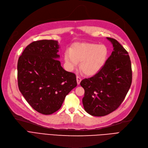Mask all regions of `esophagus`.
<instances>
[{
  "instance_id": "1",
  "label": "esophagus",
  "mask_w": 148,
  "mask_h": 148,
  "mask_svg": "<svg viewBox=\"0 0 148 148\" xmlns=\"http://www.w3.org/2000/svg\"><path fill=\"white\" fill-rule=\"evenodd\" d=\"M76 79H77V85H79L81 80H82V79H81V78L79 77V76H77V77H76Z\"/></svg>"
}]
</instances>
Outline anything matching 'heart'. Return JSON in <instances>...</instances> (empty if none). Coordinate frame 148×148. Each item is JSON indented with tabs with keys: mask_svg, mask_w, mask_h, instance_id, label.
<instances>
[{
	"mask_svg": "<svg viewBox=\"0 0 148 148\" xmlns=\"http://www.w3.org/2000/svg\"><path fill=\"white\" fill-rule=\"evenodd\" d=\"M106 46L93 43H75L66 50L64 60L70 69L80 63V70L86 75L98 74L106 63L108 56Z\"/></svg>",
	"mask_w": 148,
	"mask_h": 148,
	"instance_id": "b5f03b06",
	"label": "heart"
}]
</instances>
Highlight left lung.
Segmentation results:
<instances>
[{"label": "left lung", "instance_id": "1", "mask_svg": "<svg viewBox=\"0 0 148 148\" xmlns=\"http://www.w3.org/2000/svg\"><path fill=\"white\" fill-rule=\"evenodd\" d=\"M113 51L99 72L81 81L84 90L85 111L93 116H104L115 111L124 99L132 84V71L128 52L110 37Z\"/></svg>", "mask_w": 148, "mask_h": 148}]
</instances>
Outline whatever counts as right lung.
<instances>
[{
	"label": "right lung",
	"mask_w": 148,
	"mask_h": 148,
	"mask_svg": "<svg viewBox=\"0 0 148 148\" xmlns=\"http://www.w3.org/2000/svg\"><path fill=\"white\" fill-rule=\"evenodd\" d=\"M60 45L53 40L32 42L18 61V85L23 97L38 112L49 115L61 107L77 86L75 75L65 71L58 60Z\"/></svg>",
	"instance_id": "add662e5"
}]
</instances>
